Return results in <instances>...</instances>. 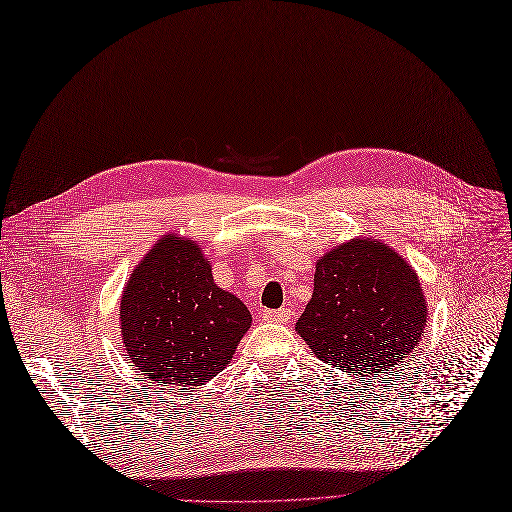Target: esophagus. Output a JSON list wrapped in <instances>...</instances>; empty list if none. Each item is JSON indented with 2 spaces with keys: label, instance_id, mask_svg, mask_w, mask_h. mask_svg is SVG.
<instances>
[{
  "label": "esophagus",
  "instance_id": "obj_1",
  "mask_svg": "<svg viewBox=\"0 0 512 512\" xmlns=\"http://www.w3.org/2000/svg\"><path fill=\"white\" fill-rule=\"evenodd\" d=\"M291 319L289 308H278V310H266L263 312V321L268 323H287Z\"/></svg>",
  "mask_w": 512,
  "mask_h": 512
}]
</instances>
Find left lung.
Wrapping results in <instances>:
<instances>
[{"label": "left lung", "instance_id": "1", "mask_svg": "<svg viewBox=\"0 0 512 512\" xmlns=\"http://www.w3.org/2000/svg\"><path fill=\"white\" fill-rule=\"evenodd\" d=\"M427 315L410 263L381 240L351 238L317 259L315 289L295 332L325 364L368 376L417 349Z\"/></svg>", "mask_w": 512, "mask_h": 512}]
</instances>
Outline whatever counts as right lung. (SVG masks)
Listing matches in <instances>:
<instances>
[{"instance_id":"1","label":"right lung","mask_w":512,"mask_h":512,"mask_svg":"<svg viewBox=\"0 0 512 512\" xmlns=\"http://www.w3.org/2000/svg\"><path fill=\"white\" fill-rule=\"evenodd\" d=\"M119 321L125 351L146 378L197 389L232 361L253 317L214 285L200 244L166 234L131 272Z\"/></svg>"}]
</instances>
